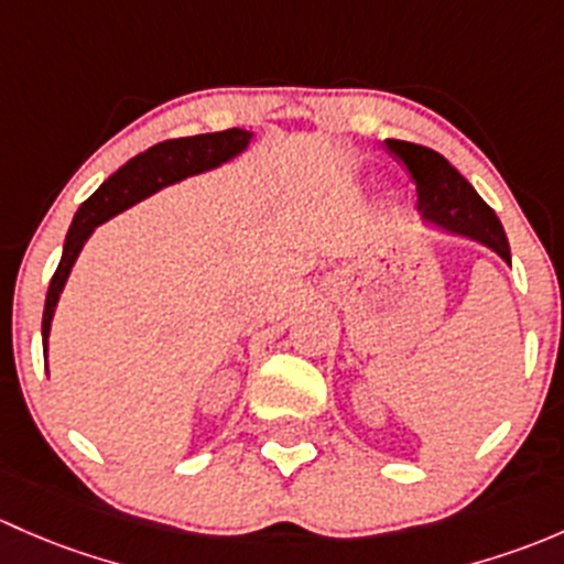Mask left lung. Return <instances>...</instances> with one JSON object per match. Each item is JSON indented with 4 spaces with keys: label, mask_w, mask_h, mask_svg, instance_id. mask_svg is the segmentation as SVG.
<instances>
[{
    "label": "left lung",
    "mask_w": 564,
    "mask_h": 564,
    "mask_svg": "<svg viewBox=\"0 0 564 564\" xmlns=\"http://www.w3.org/2000/svg\"><path fill=\"white\" fill-rule=\"evenodd\" d=\"M386 143L393 154L402 156L417 182V214L423 225L484 243L510 265V243L502 223L443 154L408 141Z\"/></svg>",
    "instance_id": "1"
}]
</instances>
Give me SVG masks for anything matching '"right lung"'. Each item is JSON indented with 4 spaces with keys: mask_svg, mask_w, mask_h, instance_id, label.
<instances>
[{
    "mask_svg": "<svg viewBox=\"0 0 564 564\" xmlns=\"http://www.w3.org/2000/svg\"><path fill=\"white\" fill-rule=\"evenodd\" d=\"M254 132L234 130L225 132H206V135H189L176 138V141L156 143V147L147 149L143 154L132 156L127 165H121L113 176L100 184L95 195L75 212L73 225L67 230L65 249H62L59 269H56L54 280L48 284V295H45V310H43V352L48 356V336L51 323H54L56 306H59L62 290L69 280L75 260H78L84 243L91 239L97 228L116 214L127 212L135 203L147 200L160 189L171 187V184L184 182V178L200 176V173L217 171L225 162L236 160L249 149ZM48 369V367H45Z\"/></svg>",
    "mask_w": 564,
    "mask_h": 564,
    "instance_id": "1",
    "label": "right lung"
}]
</instances>
